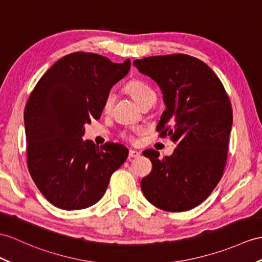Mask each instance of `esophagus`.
I'll list each match as a JSON object with an SVG mask.
<instances>
[{
    "label": "esophagus",
    "mask_w": 262,
    "mask_h": 262,
    "mask_svg": "<svg viewBox=\"0 0 262 262\" xmlns=\"http://www.w3.org/2000/svg\"><path fill=\"white\" fill-rule=\"evenodd\" d=\"M141 156V153L136 150H130L129 151V159H133V158H139Z\"/></svg>",
    "instance_id": "1"
}]
</instances>
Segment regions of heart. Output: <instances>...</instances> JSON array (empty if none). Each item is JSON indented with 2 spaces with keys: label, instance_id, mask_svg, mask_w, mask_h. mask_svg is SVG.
<instances>
[{
  "label": "heart",
  "instance_id": "1",
  "mask_svg": "<svg viewBox=\"0 0 262 262\" xmlns=\"http://www.w3.org/2000/svg\"><path fill=\"white\" fill-rule=\"evenodd\" d=\"M125 91L129 93L140 105H142L144 102L149 101V100H152V99L156 100L155 92H153L151 89L145 84V83H143L142 81H140V80H137V79H133V80H131V81L126 83ZM112 102H113L112 94H109L105 98L104 103H103V110L104 111H109L111 109ZM133 132L140 133V132H141V130L135 129V130H133ZM123 137L126 138L127 140H130V141H135V137H133L131 133H124Z\"/></svg>",
  "mask_w": 262,
  "mask_h": 262
}]
</instances>
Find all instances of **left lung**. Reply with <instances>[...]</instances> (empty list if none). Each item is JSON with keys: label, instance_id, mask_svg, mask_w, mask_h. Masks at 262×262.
<instances>
[{"label": "left lung", "instance_id": "8db88e82", "mask_svg": "<svg viewBox=\"0 0 262 262\" xmlns=\"http://www.w3.org/2000/svg\"><path fill=\"white\" fill-rule=\"evenodd\" d=\"M160 86L165 110L157 131L177 144L173 155L152 162L141 190L153 206L170 212L199 206L219 183L226 167L232 107L218 76L205 62L187 54L149 56L133 61Z\"/></svg>", "mask_w": 262, "mask_h": 262}]
</instances>
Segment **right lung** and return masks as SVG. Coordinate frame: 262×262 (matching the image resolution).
Returning a JSON list of instances; mask_svg holds the SVG:
<instances>
[{
	"mask_svg": "<svg viewBox=\"0 0 262 262\" xmlns=\"http://www.w3.org/2000/svg\"><path fill=\"white\" fill-rule=\"evenodd\" d=\"M131 62L113 63L75 52L56 61L36 83L24 110L27 157L37 189L53 206L80 210L97 203L127 158L124 145L83 141L84 124L98 120L111 88Z\"/></svg>",
	"mask_w": 262,
	"mask_h": 262,
	"instance_id": "right-lung-1",
	"label": "right lung"
}]
</instances>
